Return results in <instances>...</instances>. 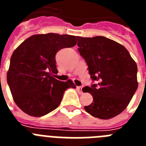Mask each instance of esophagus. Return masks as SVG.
I'll list each match as a JSON object with an SVG mask.
<instances>
[{"instance_id": "esophagus-1", "label": "esophagus", "mask_w": 146, "mask_h": 146, "mask_svg": "<svg viewBox=\"0 0 146 146\" xmlns=\"http://www.w3.org/2000/svg\"><path fill=\"white\" fill-rule=\"evenodd\" d=\"M77 90H78V91H79L80 94H82V86H77Z\"/></svg>"}]
</instances>
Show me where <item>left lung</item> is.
Masks as SVG:
<instances>
[{"mask_svg": "<svg viewBox=\"0 0 146 146\" xmlns=\"http://www.w3.org/2000/svg\"><path fill=\"white\" fill-rule=\"evenodd\" d=\"M78 51L97 84L82 88L94 100L86 112L101 119L114 118L126 109L137 91V66L123 45L104 36H77Z\"/></svg>", "mask_w": 146, "mask_h": 146, "instance_id": "8db88e82", "label": "left lung"}]
</instances>
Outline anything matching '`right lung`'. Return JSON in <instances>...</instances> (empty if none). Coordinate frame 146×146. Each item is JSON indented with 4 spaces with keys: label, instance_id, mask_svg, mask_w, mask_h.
<instances>
[{
    "label": "right lung",
    "instance_id": "obj_1",
    "mask_svg": "<svg viewBox=\"0 0 146 146\" xmlns=\"http://www.w3.org/2000/svg\"><path fill=\"white\" fill-rule=\"evenodd\" d=\"M75 36L58 33L30 36L14 51L7 72V82L18 108L31 116L40 117L59 106L67 88H75L53 77L57 74L55 55L77 44Z\"/></svg>",
    "mask_w": 146,
    "mask_h": 146
}]
</instances>
